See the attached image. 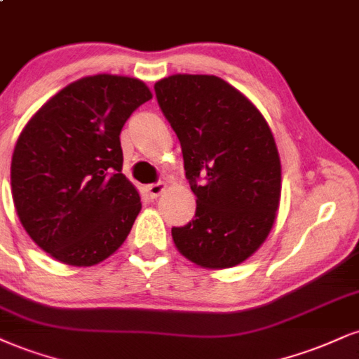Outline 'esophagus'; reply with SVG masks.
<instances>
[{"instance_id":"esophagus-1","label":"esophagus","mask_w":359,"mask_h":359,"mask_svg":"<svg viewBox=\"0 0 359 359\" xmlns=\"http://www.w3.org/2000/svg\"><path fill=\"white\" fill-rule=\"evenodd\" d=\"M165 189H167V185L161 182V184H150V185H147L145 191H147V196H149L150 198H157L158 196H162Z\"/></svg>"}]
</instances>
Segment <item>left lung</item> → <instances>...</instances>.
I'll use <instances>...</instances> for the list:
<instances>
[{"label":"left lung","instance_id":"8db88e82","mask_svg":"<svg viewBox=\"0 0 359 359\" xmlns=\"http://www.w3.org/2000/svg\"><path fill=\"white\" fill-rule=\"evenodd\" d=\"M158 105L182 147L197 197L196 217L172 227L177 250L205 269L252 256L273 231L280 202V158L257 107L215 75L177 73L155 83Z\"/></svg>","mask_w":359,"mask_h":359}]
</instances>
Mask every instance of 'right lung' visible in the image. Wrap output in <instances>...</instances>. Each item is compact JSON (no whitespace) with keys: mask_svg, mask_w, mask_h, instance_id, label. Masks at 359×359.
Segmentation results:
<instances>
[{"mask_svg":"<svg viewBox=\"0 0 359 359\" xmlns=\"http://www.w3.org/2000/svg\"><path fill=\"white\" fill-rule=\"evenodd\" d=\"M152 98L132 76H83L53 95L21 130L11 158V196L38 248L68 266L110 257L142 209L122 174L120 132Z\"/></svg>","mask_w":359,"mask_h":359,"instance_id":"1","label":"right lung"}]
</instances>
